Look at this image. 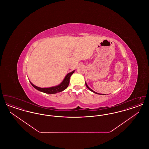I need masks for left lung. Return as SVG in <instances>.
Segmentation results:
<instances>
[{
    "mask_svg": "<svg viewBox=\"0 0 149 149\" xmlns=\"http://www.w3.org/2000/svg\"><path fill=\"white\" fill-rule=\"evenodd\" d=\"M85 85H86V87L88 88V89H89V90H90L91 91H92V92L94 93H95V94H99V93H98L95 92L93 91L92 89H91V88H89V87L88 86V85H87V84H86V82H85ZM102 95H103V94H102Z\"/></svg>",
    "mask_w": 149,
    "mask_h": 149,
    "instance_id": "obj_1",
    "label": "left lung"
}]
</instances>
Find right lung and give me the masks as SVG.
Instances as JSON below:
<instances>
[{"label": "right lung", "mask_w": 149, "mask_h": 149, "mask_svg": "<svg viewBox=\"0 0 149 149\" xmlns=\"http://www.w3.org/2000/svg\"><path fill=\"white\" fill-rule=\"evenodd\" d=\"M74 71L75 70L71 71V72L68 73L64 78L63 81L59 85H57L55 86L42 88L38 87L34 84H33L31 81H30V83L37 90H38L40 92H42L47 93V94H55L57 93L61 92L68 88V85L69 84V82H70V78L71 75L74 72Z\"/></svg>", "instance_id": "obj_1"}]
</instances>
